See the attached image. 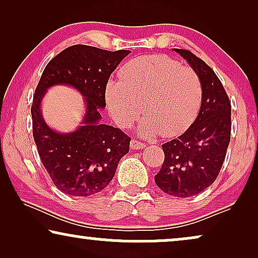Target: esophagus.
<instances>
[{"label": "esophagus", "mask_w": 258, "mask_h": 258, "mask_svg": "<svg viewBox=\"0 0 258 258\" xmlns=\"http://www.w3.org/2000/svg\"><path fill=\"white\" fill-rule=\"evenodd\" d=\"M144 148H146V144L141 143L136 140H133L132 142H130V149L133 150H141V149H144Z\"/></svg>", "instance_id": "34e87169"}]
</instances>
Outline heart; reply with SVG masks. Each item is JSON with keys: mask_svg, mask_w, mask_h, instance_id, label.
Here are the masks:
<instances>
[{"mask_svg": "<svg viewBox=\"0 0 258 258\" xmlns=\"http://www.w3.org/2000/svg\"><path fill=\"white\" fill-rule=\"evenodd\" d=\"M107 109L115 123L126 128L143 110L137 133L141 137L162 134L177 136L189 128L202 103L200 77L189 67L168 56L130 59L104 89Z\"/></svg>", "mask_w": 258, "mask_h": 258, "instance_id": "1", "label": "heart"}]
</instances>
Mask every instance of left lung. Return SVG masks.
Returning a JSON list of instances; mask_svg holds the SVG:
<instances>
[{
	"label": "left lung",
	"instance_id": "obj_1",
	"mask_svg": "<svg viewBox=\"0 0 258 258\" xmlns=\"http://www.w3.org/2000/svg\"><path fill=\"white\" fill-rule=\"evenodd\" d=\"M174 50L199 75L202 103L195 122L177 139L162 144L164 162L155 183L168 195L185 199L206 190L220 174L230 142L231 104L206 62L189 50Z\"/></svg>",
	"mask_w": 258,
	"mask_h": 258
}]
</instances>
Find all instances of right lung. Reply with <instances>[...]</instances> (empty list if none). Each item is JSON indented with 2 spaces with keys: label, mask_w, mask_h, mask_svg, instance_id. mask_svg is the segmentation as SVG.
I'll return each instance as SVG.
<instances>
[{
  "label": "right lung",
  "mask_w": 258,
  "mask_h": 258,
  "mask_svg": "<svg viewBox=\"0 0 258 258\" xmlns=\"http://www.w3.org/2000/svg\"><path fill=\"white\" fill-rule=\"evenodd\" d=\"M130 52L72 45L55 56L42 73L31 105L33 135L45 170L67 195L88 197L100 192L128 154L130 139L118 128L103 124L101 110L105 108L109 77ZM55 85L72 86L85 97L86 111L81 125L73 132H56L41 116L44 95Z\"/></svg>",
  "instance_id": "1"
}]
</instances>
